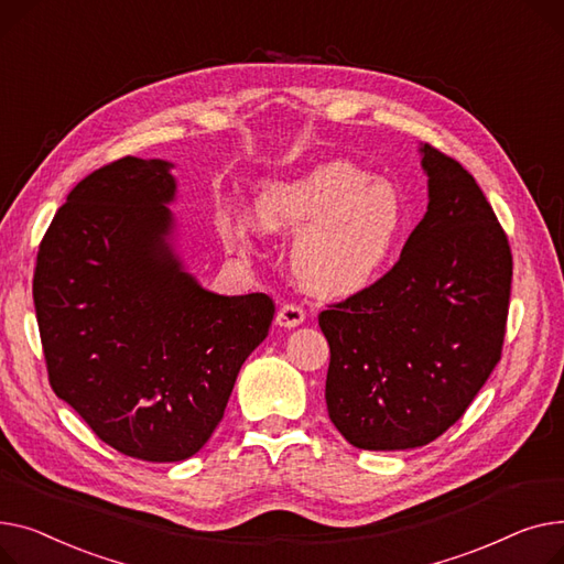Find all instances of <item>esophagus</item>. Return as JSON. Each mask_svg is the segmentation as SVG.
Masks as SVG:
<instances>
[{
    "mask_svg": "<svg viewBox=\"0 0 564 564\" xmlns=\"http://www.w3.org/2000/svg\"><path fill=\"white\" fill-rule=\"evenodd\" d=\"M305 321V310L295 303H284L275 316V323L282 327H295Z\"/></svg>",
    "mask_w": 564,
    "mask_h": 564,
    "instance_id": "1",
    "label": "esophagus"
}]
</instances>
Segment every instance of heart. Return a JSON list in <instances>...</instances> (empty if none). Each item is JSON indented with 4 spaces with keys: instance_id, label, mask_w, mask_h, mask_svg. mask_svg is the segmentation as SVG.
<instances>
[{
    "instance_id": "heart-1",
    "label": "heart",
    "mask_w": 564,
    "mask_h": 564,
    "mask_svg": "<svg viewBox=\"0 0 564 564\" xmlns=\"http://www.w3.org/2000/svg\"><path fill=\"white\" fill-rule=\"evenodd\" d=\"M261 229L296 235L293 269L321 295H350L369 286L401 239L405 209L399 191L350 163H323L267 182L254 200Z\"/></svg>"
}]
</instances>
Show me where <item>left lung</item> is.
I'll list each match as a JSON object with an SVG mask.
<instances>
[{
	"label": "left lung",
	"mask_w": 564,
	"mask_h": 564,
	"mask_svg": "<svg viewBox=\"0 0 564 564\" xmlns=\"http://www.w3.org/2000/svg\"><path fill=\"white\" fill-rule=\"evenodd\" d=\"M421 152L430 203L401 259L318 314L329 344L327 414L364 451L435 442L503 352L508 235L469 171L427 143Z\"/></svg>",
	"instance_id": "1"
}]
</instances>
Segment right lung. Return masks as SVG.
Instances as JSON below:
<instances>
[{"label":"right lung","instance_id":"right-lung-1","mask_svg":"<svg viewBox=\"0 0 564 564\" xmlns=\"http://www.w3.org/2000/svg\"><path fill=\"white\" fill-rule=\"evenodd\" d=\"M169 169L122 156L84 177L33 271L54 393L105 444L145 462H180L207 444L275 314L267 293L218 295L182 271L165 241Z\"/></svg>","mask_w":564,"mask_h":564}]
</instances>
